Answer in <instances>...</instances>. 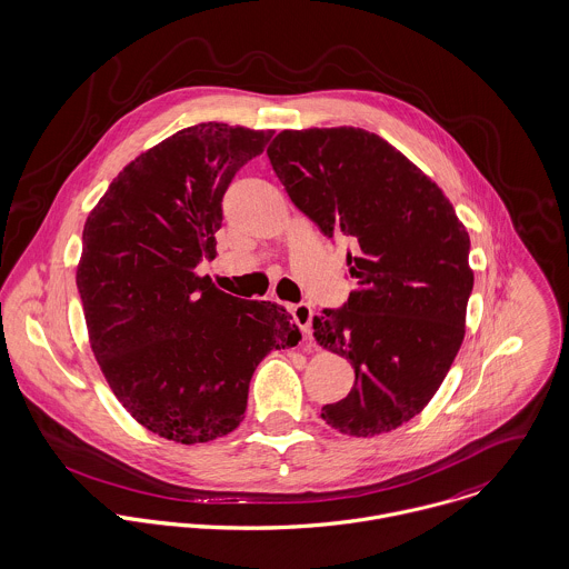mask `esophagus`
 I'll return each instance as SVG.
<instances>
[{"label":"esophagus","mask_w":569,"mask_h":569,"mask_svg":"<svg viewBox=\"0 0 569 569\" xmlns=\"http://www.w3.org/2000/svg\"><path fill=\"white\" fill-rule=\"evenodd\" d=\"M292 317H295L297 326L301 328L303 337H310V332H312V317H315L312 306H310V303H297V306H292Z\"/></svg>","instance_id":"esophagus-1"}]
</instances>
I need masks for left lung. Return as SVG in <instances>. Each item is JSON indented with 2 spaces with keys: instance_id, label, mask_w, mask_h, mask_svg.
<instances>
[{
  "instance_id": "left-lung-1",
  "label": "left lung",
  "mask_w": 569,
  "mask_h": 569,
  "mask_svg": "<svg viewBox=\"0 0 569 569\" xmlns=\"http://www.w3.org/2000/svg\"><path fill=\"white\" fill-rule=\"evenodd\" d=\"M268 158L299 211L353 241L347 266L358 288L312 328L356 380L321 418L356 438L393 431L429 405L463 341L468 232L442 189L365 129H283Z\"/></svg>"
}]
</instances>
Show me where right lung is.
Listing matches in <instances>:
<instances>
[{"label": "right lung", "mask_w": 569, "mask_h": 569, "mask_svg": "<svg viewBox=\"0 0 569 569\" xmlns=\"http://www.w3.org/2000/svg\"><path fill=\"white\" fill-rule=\"evenodd\" d=\"M270 136L187 127L131 160L83 228L77 288L92 351L127 413L178 445L234 431L257 365L301 341L286 308L196 272L216 257L230 180Z\"/></svg>", "instance_id": "1"}]
</instances>
